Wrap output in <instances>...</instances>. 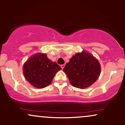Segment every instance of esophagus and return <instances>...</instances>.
I'll return each instance as SVG.
<instances>
[{
  "label": "esophagus",
  "instance_id": "esophagus-1",
  "mask_svg": "<svg viewBox=\"0 0 125 125\" xmlns=\"http://www.w3.org/2000/svg\"><path fill=\"white\" fill-rule=\"evenodd\" d=\"M64 64H62L61 65V67H62V69H63L64 68Z\"/></svg>",
  "mask_w": 125,
  "mask_h": 125
}]
</instances>
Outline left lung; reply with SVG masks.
<instances>
[{
    "label": "left lung",
    "instance_id": "8db88e82",
    "mask_svg": "<svg viewBox=\"0 0 125 125\" xmlns=\"http://www.w3.org/2000/svg\"><path fill=\"white\" fill-rule=\"evenodd\" d=\"M100 69L98 60L92 54L83 51L73 56L63 71L73 86L84 89L95 82Z\"/></svg>",
    "mask_w": 125,
    "mask_h": 125
}]
</instances>
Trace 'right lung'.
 Here are the masks:
<instances>
[{"instance_id": "1", "label": "right lung", "mask_w": 125, "mask_h": 125, "mask_svg": "<svg viewBox=\"0 0 125 125\" xmlns=\"http://www.w3.org/2000/svg\"><path fill=\"white\" fill-rule=\"evenodd\" d=\"M61 67L47 57L45 53H37L31 57L23 65L26 79L33 86L43 88L51 83Z\"/></svg>"}]
</instances>
